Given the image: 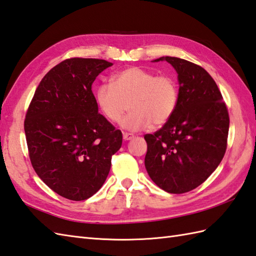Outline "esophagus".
I'll use <instances>...</instances> for the list:
<instances>
[{
	"mask_svg": "<svg viewBox=\"0 0 256 256\" xmlns=\"http://www.w3.org/2000/svg\"><path fill=\"white\" fill-rule=\"evenodd\" d=\"M122 137H124V141H128V140H130V139H132L134 136L132 134H128V132H124V134H122Z\"/></svg>",
	"mask_w": 256,
	"mask_h": 256,
	"instance_id": "34e87169",
	"label": "esophagus"
}]
</instances>
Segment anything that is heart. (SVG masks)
I'll list each match as a JSON object with an SVG mask.
<instances>
[{
	"instance_id": "heart-1",
	"label": "heart",
	"mask_w": 256,
	"mask_h": 256,
	"mask_svg": "<svg viewBox=\"0 0 256 256\" xmlns=\"http://www.w3.org/2000/svg\"><path fill=\"white\" fill-rule=\"evenodd\" d=\"M180 98L178 85L168 74L132 66L116 73L112 83L100 84L95 90V100L100 112L110 122L122 120L129 132L149 127H161L172 118Z\"/></svg>"
}]
</instances>
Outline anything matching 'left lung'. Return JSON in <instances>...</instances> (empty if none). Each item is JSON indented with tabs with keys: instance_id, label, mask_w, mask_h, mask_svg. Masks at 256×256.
Instances as JSON below:
<instances>
[{
	"instance_id": "left-lung-1",
	"label": "left lung",
	"mask_w": 256,
	"mask_h": 256,
	"mask_svg": "<svg viewBox=\"0 0 256 256\" xmlns=\"http://www.w3.org/2000/svg\"><path fill=\"white\" fill-rule=\"evenodd\" d=\"M178 72L180 98L170 120L153 134L144 136L146 172L171 194L190 192L205 182L226 150L229 112L209 73L192 62L162 56Z\"/></svg>"
}]
</instances>
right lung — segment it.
I'll return each mask as SVG.
<instances>
[{
    "label": "right lung",
    "instance_id": "1",
    "mask_svg": "<svg viewBox=\"0 0 256 256\" xmlns=\"http://www.w3.org/2000/svg\"><path fill=\"white\" fill-rule=\"evenodd\" d=\"M112 66L102 59L70 58L39 83L26 112L28 154L49 188L70 200H85L106 180L122 134L98 114L92 84Z\"/></svg>",
    "mask_w": 256,
    "mask_h": 256
}]
</instances>
